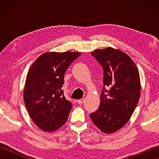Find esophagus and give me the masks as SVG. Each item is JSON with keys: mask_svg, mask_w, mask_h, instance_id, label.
Listing matches in <instances>:
<instances>
[{"mask_svg": "<svg viewBox=\"0 0 159 159\" xmlns=\"http://www.w3.org/2000/svg\"><path fill=\"white\" fill-rule=\"evenodd\" d=\"M84 102H85V99L84 98H82V99H80L78 100V103H79V104H82L84 103Z\"/></svg>", "mask_w": 159, "mask_h": 159, "instance_id": "esophagus-1", "label": "esophagus"}]
</instances>
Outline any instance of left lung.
Here are the masks:
<instances>
[{"label":"left lung","mask_w":159,"mask_h":159,"mask_svg":"<svg viewBox=\"0 0 159 159\" xmlns=\"http://www.w3.org/2000/svg\"><path fill=\"white\" fill-rule=\"evenodd\" d=\"M91 54L103 68L104 87L98 109L90 118L103 133H112L128 122L139 102V73L130 57L120 50L109 47Z\"/></svg>","instance_id":"1"}]
</instances>
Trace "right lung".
<instances>
[{
  "label": "right lung",
  "instance_id": "right-lung-1",
  "mask_svg": "<svg viewBox=\"0 0 159 159\" xmlns=\"http://www.w3.org/2000/svg\"><path fill=\"white\" fill-rule=\"evenodd\" d=\"M81 53L45 52L30 67L23 97L26 108L36 126L53 132L66 122L72 105L61 89L64 74Z\"/></svg>",
  "mask_w": 159,
  "mask_h": 159
}]
</instances>
